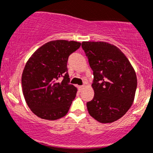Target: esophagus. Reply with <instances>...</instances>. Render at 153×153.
I'll use <instances>...</instances> for the list:
<instances>
[{
  "label": "esophagus",
  "instance_id": "1",
  "mask_svg": "<svg viewBox=\"0 0 153 153\" xmlns=\"http://www.w3.org/2000/svg\"><path fill=\"white\" fill-rule=\"evenodd\" d=\"M84 89V86L83 85H81V86H78V90L79 91H82Z\"/></svg>",
  "mask_w": 153,
  "mask_h": 153
}]
</instances>
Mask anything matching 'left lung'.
Wrapping results in <instances>:
<instances>
[{"instance_id":"left-lung-1","label":"left lung","mask_w":153,"mask_h":153,"mask_svg":"<svg viewBox=\"0 0 153 153\" xmlns=\"http://www.w3.org/2000/svg\"><path fill=\"white\" fill-rule=\"evenodd\" d=\"M93 71L94 96L87 102L91 116L100 123H112L127 112L133 102L137 78L120 49L105 42H82Z\"/></svg>"}]
</instances>
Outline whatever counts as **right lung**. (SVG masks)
I'll return each instance as SVG.
<instances>
[{"mask_svg": "<svg viewBox=\"0 0 153 153\" xmlns=\"http://www.w3.org/2000/svg\"><path fill=\"white\" fill-rule=\"evenodd\" d=\"M80 46L81 42L75 41H51L27 61L22 75L23 93L37 117L55 120L68 113L77 88L69 84L67 62Z\"/></svg>", "mask_w": 153, "mask_h": 153, "instance_id": "1", "label": "right lung"}]
</instances>
